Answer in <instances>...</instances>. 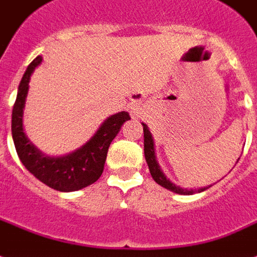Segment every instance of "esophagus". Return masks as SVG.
Instances as JSON below:
<instances>
[{"label": "esophagus", "mask_w": 257, "mask_h": 257, "mask_svg": "<svg viewBox=\"0 0 257 257\" xmlns=\"http://www.w3.org/2000/svg\"><path fill=\"white\" fill-rule=\"evenodd\" d=\"M137 107H138V100L137 101H133V103H131V106H130V111H131V115H137V112H138V108H137Z\"/></svg>", "instance_id": "obj_1"}]
</instances>
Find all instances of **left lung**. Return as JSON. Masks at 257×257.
<instances>
[{"mask_svg": "<svg viewBox=\"0 0 257 257\" xmlns=\"http://www.w3.org/2000/svg\"><path fill=\"white\" fill-rule=\"evenodd\" d=\"M143 147H145V158H146L147 166H149V170H150L151 177L154 178L157 184L164 186L165 189L168 190H172L174 193H178V194H193L194 192H204L208 188L204 189H197V190H186V189H182L180 186H176L174 184H172L170 181L166 180V177L164 176V173L161 172L160 166L157 164L156 160V151H154V141L151 138V134L149 128H147L146 124H143Z\"/></svg>", "mask_w": 257, "mask_h": 257, "instance_id": "8db88e82", "label": "left lung"}]
</instances>
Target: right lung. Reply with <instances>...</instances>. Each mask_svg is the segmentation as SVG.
Wrapping results in <instances>:
<instances>
[{
    "label": "right lung",
    "instance_id": "1",
    "mask_svg": "<svg viewBox=\"0 0 257 257\" xmlns=\"http://www.w3.org/2000/svg\"><path fill=\"white\" fill-rule=\"evenodd\" d=\"M43 61V57L37 56L28 65L23 80L19 85V93L12 112V135L16 151L23 165L49 188L60 192H75L93 184L99 180L103 173L107 151L112 139L120 130V127L128 120L130 114L126 111L111 115L99 127L96 134L72 154L59 158L45 157L32 145L24 134L23 111L25 106L29 79L32 72Z\"/></svg>",
    "mask_w": 257,
    "mask_h": 257
}]
</instances>
